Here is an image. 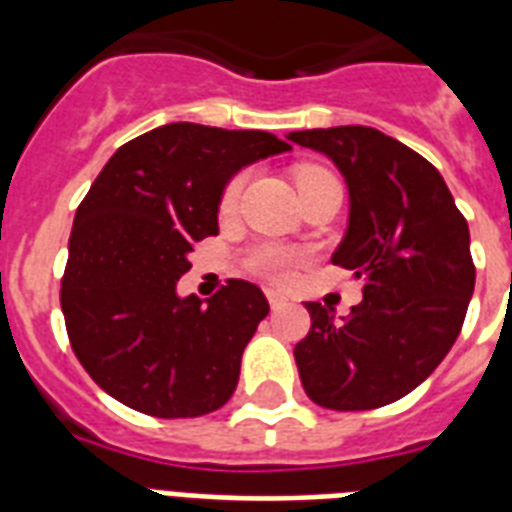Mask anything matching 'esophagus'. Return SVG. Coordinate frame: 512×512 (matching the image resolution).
<instances>
[{
    "label": "esophagus",
    "instance_id": "1",
    "mask_svg": "<svg viewBox=\"0 0 512 512\" xmlns=\"http://www.w3.org/2000/svg\"><path fill=\"white\" fill-rule=\"evenodd\" d=\"M265 295H268V303H271L273 311H281V308H287V305H289L287 297L281 295V292H276V289H268Z\"/></svg>",
    "mask_w": 512,
    "mask_h": 512
}]
</instances>
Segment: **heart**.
Segmentation results:
<instances>
[{
    "label": "heart",
    "mask_w": 512,
    "mask_h": 512,
    "mask_svg": "<svg viewBox=\"0 0 512 512\" xmlns=\"http://www.w3.org/2000/svg\"><path fill=\"white\" fill-rule=\"evenodd\" d=\"M319 175H327V172L313 170V167H303V170L297 172V183ZM241 188H244V175H236L231 183L225 185L223 199H220V209H223V212H233V209H236ZM247 263L252 271L265 276V279L289 281V276L295 271V265L300 263V252H295V249L289 247H281V244H260V247H255L249 252Z\"/></svg>",
    "instance_id": "obj_1"
}]
</instances>
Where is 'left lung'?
<instances>
[{
	"mask_svg": "<svg viewBox=\"0 0 512 512\" xmlns=\"http://www.w3.org/2000/svg\"><path fill=\"white\" fill-rule=\"evenodd\" d=\"M335 164L348 188V228L332 263L361 279L364 300L305 303L311 332L295 345L305 393L361 412L393 404L433 374L460 335L476 287L470 231L441 172L372 127L287 135Z\"/></svg>",
	"mask_w": 512,
	"mask_h": 512,
	"instance_id": "1",
	"label": "left lung"
}]
</instances>
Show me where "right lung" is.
Returning a JSON list of instances; mask_svg holds the SVG:
<instances>
[{"instance_id": "obj_1", "label": "right lung", "mask_w": 512, "mask_h": 512, "mask_svg": "<svg viewBox=\"0 0 512 512\" xmlns=\"http://www.w3.org/2000/svg\"><path fill=\"white\" fill-rule=\"evenodd\" d=\"M292 151L263 130L172 122L124 143L76 209L60 289L71 348L108 396L164 420L220 409L271 305L252 281L177 295L193 244L217 233L225 185Z\"/></svg>"}]
</instances>
